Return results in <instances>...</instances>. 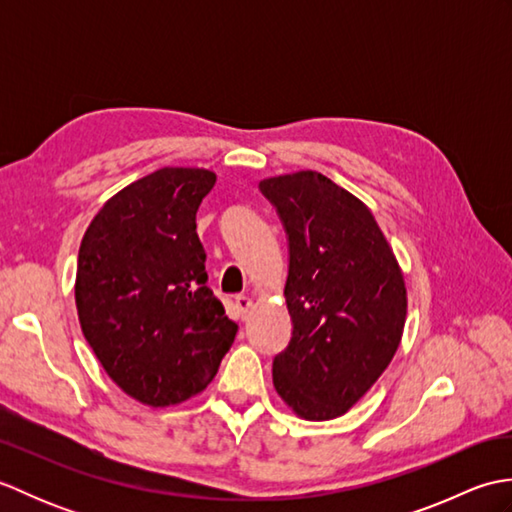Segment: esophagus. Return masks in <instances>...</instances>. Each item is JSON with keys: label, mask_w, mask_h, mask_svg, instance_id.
<instances>
[{"label": "esophagus", "mask_w": 512, "mask_h": 512, "mask_svg": "<svg viewBox=\"0 0 512 512\" xmlns=\"http://www.w3.org/2000/svg\"><path fill=\"white\" fill-rule=\"evenodd\" d=\"M250 308H253V299L246 297V295H237V297H235V310H237L239 317L248 319Z\"/></svg>", "instance_id": "1"}]
</instances>
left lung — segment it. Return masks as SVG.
<instances>
[{"label": "left lung", "instance_id": "1", "mask_svg": "<svg viewBox=\"0 0 512 512\" xmlns=\"http://www.w3.org/2000/svg\"><path fill=\"white\" fill-rule=\"evenodd\" d=\"M259 189L288 235L284 297L292 336L273 361L281 400L306 420L354 407L394 358L407 288L372 211L319 171L266 178Z\"/></svg>", "mask_w": 512, "mask_h": 512}]
</instances>
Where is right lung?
<instances>
[{
  "label": "right lung",
  "mask_w": 512,
  "mask_h": 512,
  "mask_svg": "<svg viewBox=\"0 0 512 512\" xmlns=\"http://www.w3.org/2000/svg\"><path fill=\"white\" fill-rule=\"evenodd\" d=\"M215 180L209 169H158L107 200L81 239L74 299L85 341L149 407L200 394L235 341L195 231Z\"/></svg>",
  "instance_id": "obj_1"
}]
</instances>
